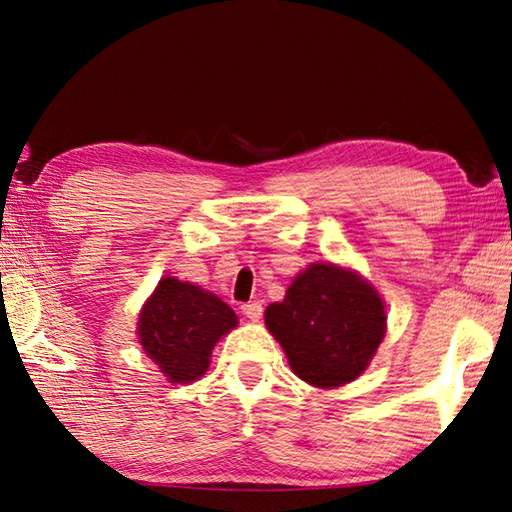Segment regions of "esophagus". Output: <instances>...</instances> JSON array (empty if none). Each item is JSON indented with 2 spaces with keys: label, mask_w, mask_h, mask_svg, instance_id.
<instances>
[{
  "label": "esophagus",
  "mask_w": 512,
  "mask_h": 512,
  "mask_svg": "<svg viewBox=\"0 0 512 512\" xmlns=\"http://www.w3.org/2000/svg\"><path fill=\"white\" fill-rule=\"evenodd\" d=\"M241 309H243L245 317H249L252 322H258L260 315H263V304H260V302H247V304L241 306Z\"/></svg>",
  "instance_id": "34e87169"
}]
</instances>
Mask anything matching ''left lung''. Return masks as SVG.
I'll list each match as a JSON object with an SVG mask.
<instances>
[{
  "instance_id": "8db88e82",
  "label": "left lung",
  "mask_w": 512,
  "mask_h": 512,
  "mask_svg": "<svg viewBox=\"0 0 512 512\" xmlns=\"http://www.w3.org/2000/svg\"><path fill=\"white\" fill-rule=\"evenodd\" d=\"M265 322L293 372L317 388L357 379L385 335L379 293L335 265L306 269L285 300L267 306Z\"/></svg>"
}]
</instances>
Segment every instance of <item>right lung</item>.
<instances>
[{"label":"right lung","instance_id":"1","mask_svg":"<svg viewBox=\"0 0 512 512\" xmlns=\"http://www.w3.org/2000/svg\"><path fill=\"white\" fill-rule=\"evenodd\" d=\"M234 326L236 313L217 295L164 278L144 306L138 335L170 383H190L208 370L214 344Z\"/></svg>","mask_w":512,"mask_h":512}]
</instances>
